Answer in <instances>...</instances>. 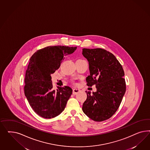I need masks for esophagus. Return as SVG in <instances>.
Instances as JSON below:
<instances>
[{
	"mask_svg": "<svg viewBox=\"0 0 150 150\" xmlns=\"http://www.w3.org/2000/svg\"><path fill=\"white\" fill-rule=\"evenodd\" d=\"M80 92V90L77 88H74L73 89V95H76L77 93H79Z\"/></svg>",
	"mask_w": 150,
	"mask_h": 150,
	"instance_id": "esophagus-1",
	"label": "esophagus"
}]
</instances>
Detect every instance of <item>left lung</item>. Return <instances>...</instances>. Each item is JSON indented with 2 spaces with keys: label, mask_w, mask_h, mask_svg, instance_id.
Segmentation results:
<instances>
[{
  "label": "left lung",
  "mask_w": 150,
  "mask_h": 150,
  "mask_svg": "<svg viewBox=\"0 0 150 150\" xmlns=\"http://www.w3.org/2000/svg\"><path fill=\"white\" fill-rule=\"evenodd\" d=\"M89 63L90 75L87 85H95L97 91L86 92L82 110L96 122H102L113 116L118 110L126 91L124 71L112 53L102 48L82 50Z\"/></svg>",
  "instance_id": "1"
}]
</instances>
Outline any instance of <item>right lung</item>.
<instances>
[{"instance_id":"obj_1","label":"right lung","mask_w":150,"mask_h":150,"mask_svg":"<svg viewBox=\"0 0 150 150\" xmlns=\"http://www.w3.org/2000/svg\"><path fill=\"white\" fill-rule=\"evenodd\" d=\"M76 48L48 46L37 50L31 57L25 74L24 92L32 109L41 117L54 118L65 109L72 89L65 86L53 90L51 74L59 68L64 57Z\"/></svg>"}]
</instances>
